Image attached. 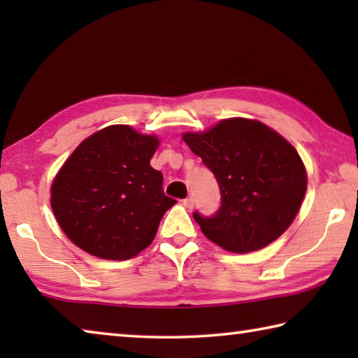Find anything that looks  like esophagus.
Masks as SVG:
<instances>
[{
	"instance_id": "esophagus-1",
	"label": "esophagus",
	"mask_w": 358,
	"mask_h": 358,
	"mask_svg": "<svg viewBox=\"0 0 358 358\" xmlns=\"http://www.w3.org/2000/svg\"><path fill=\"white\" fill-rule=\"evenodd\" d=\"M183 205H185L186 208H189V210L194 208V199L192 197H186L185 201H183Z\"/></svg>"
}]
</instances>
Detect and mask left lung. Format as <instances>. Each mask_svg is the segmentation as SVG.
<instances>
[{
    "label": "left lung",
    "mask_w": 358,
    "mask_h": 358,
    "mask_svg": "<svg viewBox=\"0 0 358 358\" xmlns=\"http://www.w3.org/2000/svg\"><path fill=\"white\" fill-rule=\"evenodd\" d=\"M183 141L221 191L215 215L192 213L208 240L230 252H251L290 226L305 197L306 171L286 138L260 121L229 118Z\"/></svg>",
    "instance_id": "8db88e82"
}]
</instances>
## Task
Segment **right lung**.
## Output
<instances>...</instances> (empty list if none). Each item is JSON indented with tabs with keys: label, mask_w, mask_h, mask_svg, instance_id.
<instances>
[{
	"label": "right lung",
	"mask_w": 358,
	"mask_h": 358,
	"mask_svg": "<svg viewBox=\"0 0 358 358\" xmlns=\"http://www.w3.org/2000/svg\"><path fill=\"white\" fill-rule=\"evenodd\" d=\"M159 145L126 124L101 129L74 150L52 185V210L72 243L108 260L137 256L153 241L175 199L150 166Z\"/></svg>",
	"instance_id": "1"
}]
</instances>
